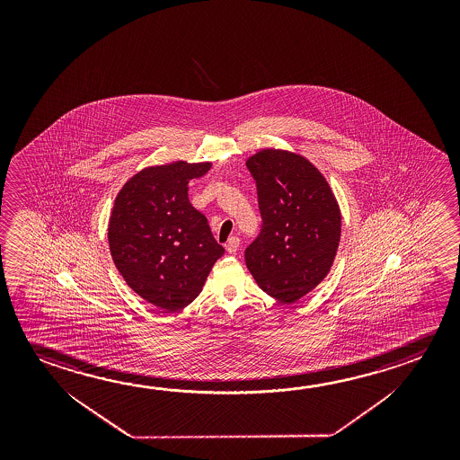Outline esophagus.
Instances as JSON below:
<instances>
[{"mask_svg": "<svg viewBox=\"0 0 460 460\" xmlns=\"http://www.w3.org/2000/svg\"><path fill=\"white\" fill-rule=\"evenodd\" d=\"M239 245H241V239L237 237V235H233V237H229V241L226 243L227 253H231L234 255L237 250H239Z\"/></svg>", "mask_w": 460, "mask_h": 460, "instance_id": "obj_1", "label": "esophagus"}]
</instances>
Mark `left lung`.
I'll list each match as a JSON object with an SVG mask.
<instances>
[{
    "mask_svg": "<svg viewBox=\"0 0 460 460\" xmlns=\"http://www.w3.org/2000/svg\"><path fill=\"white\" fill-rule=\"evenodd\" d=\"M247 168L263 225L245 263L263 292L295 303L331 271L341 233L337 199L316 166L294 152L263 149Z\"/></svg>",
    "mask_w": 460,
    "mask_h": 460,
    "instance_id": "1",
    "label": "left lung"
}]
</instances>
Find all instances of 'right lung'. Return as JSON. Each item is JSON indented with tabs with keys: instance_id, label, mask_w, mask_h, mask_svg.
I'll list each match as a JSON object with an SVG mask.
<instances>
[{
	"instance_id": "obj_1",
	"label": "right lung",
	"mask_w": 460,
	"mask_h": 460,
	"mask_svg": "<svg viewBox=\"0 0 460 460\" xmlns=\"http://www.w3.org/2000/svg\"><path fill=\"white\" fill-rule=\"evenodd\" d=\"M210 162L147 166L129 178L113 202L109 247L136 294L165 313L194 302L225 249L188 197L192 178Z\"/></svg>"
}]
</instances>
